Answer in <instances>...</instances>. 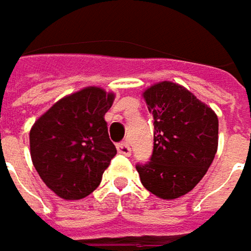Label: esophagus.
Here are the masks:
<instances>
[{"label": "esophagus", "instance_id": "obj_1", "mask_svg": "<svg viewBox=\"0 0 251 251\" xmlns=\"http://www.w3.org/2000/svg\"><path fill=\"white\" fill-rule=\"evenodd\" d=\"M117 150H118V153H121V154H124V156H130V154H131V147H130V144L126 143V141L118 143V144H117Z\"/></svg>", "mask_w": 251, "mask_h": 251}]
</instances>
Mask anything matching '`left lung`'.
Listing matches in <instances>:
<instances>
[{
  "label": "left lung",
  "mask_w": 251,
  "mask_h": 251,
  "mask_svg": "<svg viewBox=\"0 0 251 251\" xmlns=\"http://www.w3.org/2000/svg\"><path fill=\"white\" fill-rule=\"evenodd\" d=\"M144 100L153 115V153L136 169L147 191L175 200L192 191L211 166L218 118L188 89L168 80L150 86Z\"/></svg>",
  "instance_id": "8db88e82"
}]
</instances>
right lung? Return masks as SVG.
Returning <instances> with one entry per match:
<instances>
[{
    "label": "right lung",
    "instance_id": "add662e5",
    "mask_svg": "<svg viewBox=\"0 0 251 251\" xmlns=\"http://www.w3.org/2000/svg\"><path fill=\"white\" fill-rule=\"evenodd\" d=\"M114 95L85 88L56 102L30 131L31 160L47 186L63 200H82L101 183L117 149L105 112Z\"/></svg>",
    "mask_w": 251,
    "mask_h": 251
}]
</instances>
